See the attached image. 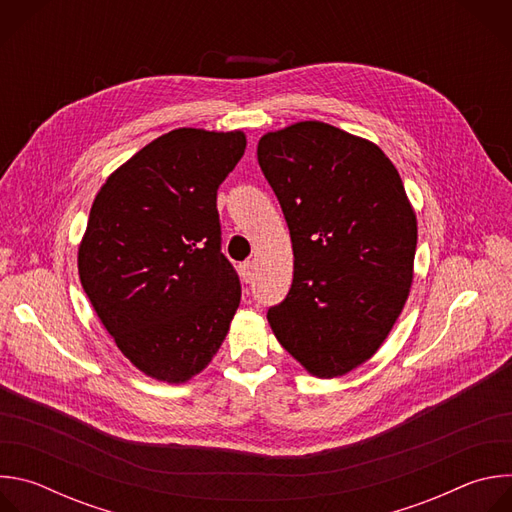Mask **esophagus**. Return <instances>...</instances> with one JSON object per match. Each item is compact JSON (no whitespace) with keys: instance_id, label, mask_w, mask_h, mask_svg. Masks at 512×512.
<instances>
[{"instance_id":"esophagus-1","label":"esophagus","mask_w":512,"mask_h":512,"mask_svg":"<svg viewBox=\"0 0 512 512\" xmlns=\"http://www.w3.org/2000/svg\"><path fill=\"white\" fill-rule=\"evenodd\" d=\"M239 271H241V279H243L245 283H251L253 271H255V263H253V261H245V263L239 265Z\"/></svg>"}]
</instances>
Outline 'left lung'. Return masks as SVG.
<instances>
[{
	"mask_svg": "<svg viewBox=\"0 0 512 512\" xmlns=\"http://www.w3.org/2000/svg\"><path fill=\"white\" fill-rule=\"evenodd\" d=\"M257 160L294 247V281L267 320L312 375L340 377L377 352L405 306L415 212L381 148L322 121L263 135Z\"/></svg>",
	"mask_w": 512,
	"mask_h": 512,
	"instance_id": "8db88e82",
	"label": "left lung"
}]
</instances>
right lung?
<instances>
[{"label":"right lung","instance_id":"1","mask_svg":"<svg viewBox=\"0 0 512 512\" xmlns=\"http://www.w3.org/2000/svg\"><path fill=\"white\" fill-rule=\"evenodd\" d=\"M245 145L241 131L174 129L115 170L91 206L83 289L119 350L158 381L200 373L239 308L216 190Z\"/></svg>","mask_w":512,"mask_h":512}]
</instances>
